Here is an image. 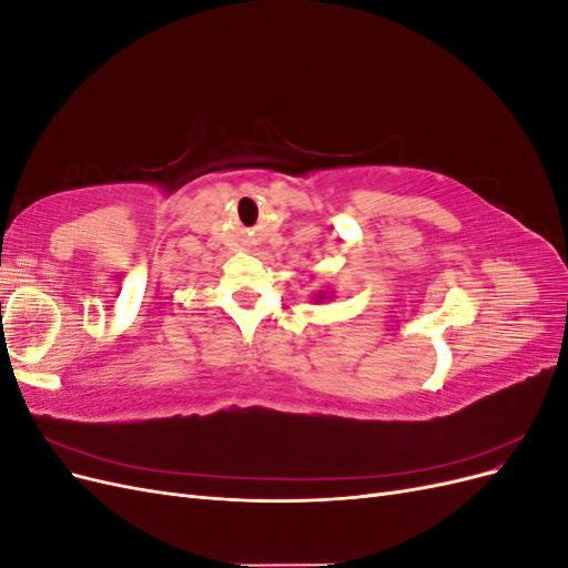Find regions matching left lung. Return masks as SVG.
Listing matches in <instances>:
<instances>
[{"instance_id": "8db88e82", "label": "left lung", "mask_w": 568, "mask_h": 568, "mask_svg": "<svg viewBox=\"0 0 568 568\" xmlns=\"http://www.w3.org/2000/svg\"><path fill=\"white\" fill-rule=\"evenodd\" d=\"M332 296H334V291H326V288H320L317 294L313 296V301L315 303H322V301H332Z\"/></svg>"}]
</instances>
